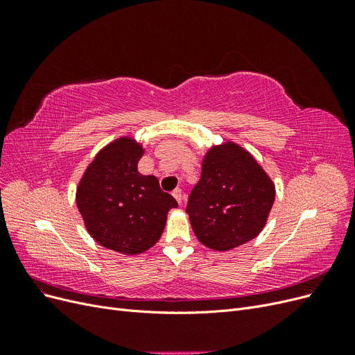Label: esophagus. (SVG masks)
I'll list each match as a JSON object with an SVG mask.
<instances>
[{
	"mask_svg": "<svg viewBox=\"0 0 355 355\" xmlns=\"http://www.w3.org/2000/svg\"><path fill=\"white\" fill-rule=\"evenodd\" d=\"M173 197H175L176 201L180 204L182 200H184V196H182V189H179V188L175 189V191H173Z\"/></svg>",
	"mask_w": 355,
	"mask_h": 355,
	"instance_id": "34e87169",
	"label": "esophagus"
}]
</instances>
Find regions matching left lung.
I'll list each match as a JSON object with an SVG mask.
<instances>
[{
	"mask_svg": "<svg viewBox=\"0 0 355 355\" xmlns=\"http://www.w3.org/2000/svg\"><path fill=\"white\" fill-rule=\"evenodd\" d=\"M274 198L275 187L263 168L243 148L227 142L204 157L187 213L201 244L227 252L263 230Z\"/></svg>",
	"mask_w": 355,
	"mask_h": 355,
	"instance_id": "8db88e82",
	"label": "left lung"
}]
</instances>
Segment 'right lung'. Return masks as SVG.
<instances>
[{
    "label": "right lung",
    "instance_id": "1",
    "mask_svg": "<svg viewBox=\"0 0 355 355\" xmlns=\"http://www.w3.org/2000/svg\"><path fill=\"white\" fill-rule=\"evenodd\" d=\"M144 149L130 137L105 146L85 170L77 206L92 237L106 249L139 254L164 231L176 200L161 191L155 176H144L137 163Z\"/></svg>",
    "mask_w": 355,
    "mask_h": 355
}]
</instances>
